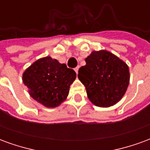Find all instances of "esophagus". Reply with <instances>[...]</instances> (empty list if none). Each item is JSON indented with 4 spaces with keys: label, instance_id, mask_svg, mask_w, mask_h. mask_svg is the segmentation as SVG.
I'll use <instances>...</instances> for the list:
<instances>
[{
    "label": "esophagus",
    "instance_id": "1",
    "mask_svg": "<svg viewBox=\"0 0 150 150\" xmlns=\"http://www.w3.org/2000/svg\"><path fill=\"white\" fill-rule=\"evenodd\" d=\"M79 67H75V68L74 69V70H75V71L76 72V74H78V71H79Z\"/></svg>",
    "mask_w": 150,
    "mask_h": 150
}]
</instances>
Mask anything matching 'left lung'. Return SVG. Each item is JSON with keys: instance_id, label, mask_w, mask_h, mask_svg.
<instances>
[{"instance_id": "left-lung-1", "label": "left lung", "mask_w": 150, "mask_h": 150, "mask_svg": "<svg viewBox=\"0 0 150 150\" xmlns=\"http://www.w3.org/2000/svg\"><path fill=\"white\" fill-rule=\"evenodd\" d=\"M85 61L86 65L79 70L78 78L85 86L90 101L102 108L119 102L129 83L128 65L104 50L92 51Z\"/></svg>"}]
</instances>
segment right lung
<instances>
[{
  "instance_id": "1",
  "label": "right lung",
  "mask_w": 150,
  "mask_h": 150,
  "mask_svg": "<svg viewBox=\"0 0 150 150\" xmlns=\"http://www.w3.org/2000/svg\"><path fill=\"white\" fill-rule=\"evenodd\" d=\"M75 78L74 70L49 56L38 59L22 75L31 97L46 108L58 107L65 100Z\"/></svg>"
}]
</instances>
